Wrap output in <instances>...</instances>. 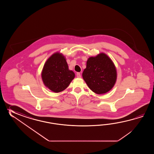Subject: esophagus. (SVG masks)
<instances>
[{
	"mask_svg": "<svg viewBox=\"0 0 154 154\" xmlns=\"http://www.w3.org/2000/svg\"><path fill=\"white\" fill-rule=\"evenodd\" d=\"M76 76H77V78H81V75H80V73L78 72V73L76 74Z\"/></svg>",
	"mask_w": 154,
	"mask_h": 154,
	"instance_id": "obj_1",
	"label": "esophagus"
}]
</instances>
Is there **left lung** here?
Listing matches in <instances>:
<instances>
[{"label": "left lung", "instance_id": "left-lung-1", "mask_svg": "<svg viewBox=\"0 0 154 154\" xmlns=\"http://www.w3.org/2000/svg\"><path fill=\"white\" fill-rule=\"evenodd\" d=\"M82 75L90 89L100 95L108 92L113 88L117 72L112 59L105 53H100L88 58Z\"/></svg>", "mask_w": 154, "mask_h": 154}]
</instances>
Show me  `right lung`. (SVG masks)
<instances>
[{"instance_id":"1","label":"right lung","mask_w":154,"mask_h":154,"mask_svg":"<svg viewBox=\"0 0 154 154\" xmlns=\"http://www.w3.org/2000/svg\"><path fill=\"white\" fill-rule=\"evenodd\" d=\"M75 76V73L69 70L66 57L58 52L53 53L46 60L41 72L45 86L56 93L64 91Z\"/></svg>"}]
</instances>
